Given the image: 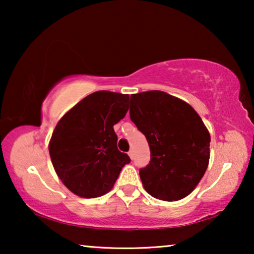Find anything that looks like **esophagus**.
<instances>
[{
	"mask_svg": "<svg viewBox=\"0 0 254 254\" xmlns=\"http://www.w3.org/2000/svg\"><path fill=\"white\" fill-rule=\"evenodd\" d=\"M128 156H129L130 159H133V158H134V151H133V150L128 151Z\"/></svg>",
	"mask_w": 254,
	"mask_h": 254,
	"instance_id": "esophagus-1",
	"label": "esophagus"
}]
</instances>
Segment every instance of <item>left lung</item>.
<instances>
[{
	"mask_svg": "<svg viewBox=\"0 0 254 254\" xmlns=\"http://www.w3.org/2000/svg\"><path fill=\"white\" fill-rule=\"evenodd\" d=\"M129 116L150 148V162L140 169L144 190L164 201L189 195L210 155V135L199 114L184 100L154 90L130 96Z\"/></svg>",
	"mask_w": 254,
	"mask_h": 254,
	"instance_id": "1",
	"label": "left lung"
}]
</instances>
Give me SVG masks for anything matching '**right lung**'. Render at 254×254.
<instances>
[{"mask_svg": "<svg viewBox=\"0 0 254 254\" xmlns=\"http://www.w3.org/2000/svg\"><path fill=\"white\" fill-rule=\"evenodd\" d=\"M129 96L97 91L68 111L52 134L50 155L62 183L82 197L110 192L129 156L117 147L113 126L126 116Z\"/></svg>", "mask_w": 254, "mask_h": 254, "instance_id": "1", "label": "right lung"}]
</instances>
